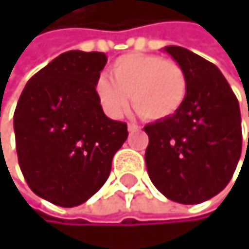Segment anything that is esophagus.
<instances>
[{
	"label": "esophagus",
	"mask_w": 249,
	"mask_h": 249,
	"mask_svg": "<svg viewBox=\"0 0 249 249\" xmlns=\"http://www.w3.org/2000/svg\"><path fill=\"white\" fill-rule=\"evenodd\" d=\"M139 130H140V127L136 125V124H128V131L130 133H134V131H139Z\"/></svg>",
	"instance_id": "esophagus-1"
}]
</instances>
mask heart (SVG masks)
Returning <instances> with one entry per match:
<instances>
[{
  "label": "heart",
  "instance_id": "obj_1",
  "mask_svg": "<svg viewBox=\"0 0 249 249\" xmlns=\"http://www.w3.org/2000/svg\"><path fill=\"white\" fill-rule=\"evenodd\" d=\"M110 78L95 82V97L110 118H121L131 103L148 121L172 118L187 98L188 80L184 69L175 61L158 55L128 53L110 67Z\"/></svg>",
  "mask_w": 249,
  "mask_h": 249
}]
</instances>
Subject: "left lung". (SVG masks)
<instances>
[{
	"label": "left lung",
	"mask_w": 249,
	"mask_h": 249,
	"mask_svg": "<svg viewBox=\"0 0 249 249\" xmlns=\"http://www.w3.org/2000/svg\"><path fill=\"white\" fill-rule=\"evenodd\" d=\"M164 51L184 69L188 92L176 115L145 127L146 169L167 198L197 205L223 191L237 167L241 110L215 64L185 47L167 46Z\"/></svg>",
	"instance_id": "8db88e82"
}]
</instances>
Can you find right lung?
<instances>
[{
	"mask_svg": "<svg viewBox=\"0 0 249 249\" xmlns=\"http://www.w3.org/2000/svg\"><path fill=\"white\" fill-rule=\"evenodd\" d=\"M103 52L69 51L36 73L20 94L13 125L30 188L62 208L85 203L107 180L127 124L104 115L95 82Z\"/></svg>",
	"mask_w": 249,
	"mask_h": 249,
	"instance_id": "obj_1",
	"label": "right lung"
}]
</instances>
